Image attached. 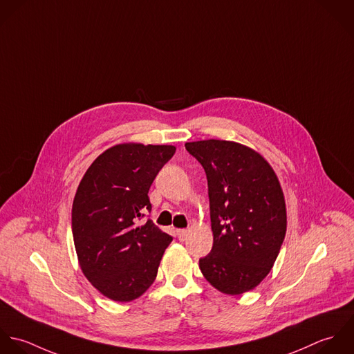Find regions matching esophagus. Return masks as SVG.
<instances>
[{
  "label": "esophagus",
  "instance_id": "obj_1",
  "mask_svg": "<svg viewBox=\"0 0 354 354\" xmlns=\"http://www.w3.org/2000/svg\"><path fill=\"white\" fill-rule=\"evenodd\" d=\"M176 234H178V238H179L180 241H185V239L187 238V230L180 228V230H178V231H176Z\"/></svg>",
  "mask_w": 354,
  "mask_h": 354
}]
</instances>
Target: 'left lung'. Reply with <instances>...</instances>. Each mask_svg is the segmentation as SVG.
<instances>
[{
  "label": "left lung",
  "mask_w": 354,
  "mask_h": 354,
  "mask_svg": "<svg viewBox=\"0 0 354 354\" xmlns=\"http://www.w3.org/2000/svg\"><path fill=\"white\" fill-rule=\"evenodd\" d=\"M208 179L213 246L200 270L213 287L239 295L270 274L287 228L279 179L254 149L234 141L186 142Z\"/></svg>",
  "instance_id": "8db88e82"
}]
</instances>
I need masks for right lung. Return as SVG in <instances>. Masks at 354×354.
<instances>
[{
  "instance_id": "right-lung-1",
  "label": "right lung",
  "mask_w": 354,
  "mask_h": 354,
  "mask_svg": "<svg viewBox=\"0 0 354 354\" xmlns=\"http://www.w3.org/2000/svg\"><path fill=\"white\" fill-rule=\"evenodd\" d=\"M172 145L119 143L101 153L83 175L72 204V235L83 275L118 302L141 297L153 284L172 238L151 220L149 189L174 156Z\"/></svg>"
}]
</instances>
